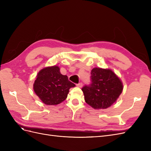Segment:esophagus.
Here are the masks:
<instances>
[{
	"instance_id": "34e87169",
	"label": "esophagus",
	"mask_w": 151,
	"mask_h": 151,
	"mask_svg": "<svg viewBox=\"0 0 151 151\" xmlns=\"http://www.w3.org/2000/svg\"><path fill=\"white\" fill-rule=\"evenodd\" d=\"M77 86L79 87V88H82V87H83V83H79V84H77Z\"/></svg>"
}]
</instances>
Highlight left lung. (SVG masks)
Masks as SVG:
<instances>
[{
    "instance_id": "obj_1",
    "label": "left lung",
    "mask_w": 151,
    "mask_h": 151,
    "mask_svg": "<svg viewBox=\"0 0 151 151\" xmlns=\"http://www.w3.org/2000/svg\"><path fill=\"white\" fill-rule=\"evenodd\" d=\"M91 83L82 91L85 101L94 109H106L111 106L123 91L122 81L110 69L94 68L91 72Z\"/></svg>"
}]
</instances>
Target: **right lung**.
Wrapping results in <instances>:
<instances>
[{"mask_svg":"<svg viewBox=\"0 0 151 151\" xmlns=\"http://www.w3.org/2000/svg\"><path fill=\"white\" fill-rule=\"evenodd\" d=\"M76 85L62 75L60 68L54 65L41 70L36 76L33 89L42 101L47 105H56L67 98L71 88Z\"/></svg>","mask_w":151,"mask_h":151,"instance_id":"obj_1","label":"right lung"}]
</instances>
